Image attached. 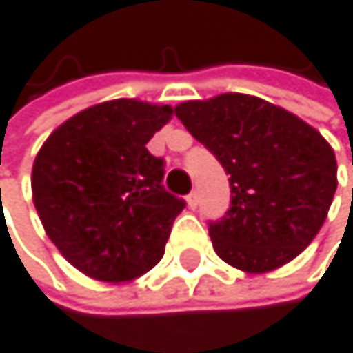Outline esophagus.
I'll use <instances>...</instances> for the list:
<instances>
[{
	"label": "esophagus",
	"instance_id": "obj_1",
	"mask_svg": "<svg viewBox=\"0 0 353 353\" xmlns=\"http://www.w3.org/2000/svg\"><path fill=\"white\" fill-rule=\"evenodd\" d=\"M186 203H188V208H190V210H194V208L199 205V194H196V192H190V194L186 196Z\"/></svg>",
	"mask_w": 353,
	"mask_h": 353
}]
</instances>
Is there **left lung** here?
Returning <instances> with one entry per match:
<instances>
[{"instance_id":"1","label":"left lung","mask_w":353,"mask_h":353,"mask_svg":"<svg viewBox=\"0 0 353 353\" xmlns=\"http://www.w3.org/2000/svg\"><path fill=\"white\" fill-rule=\"evenodd\" d=\"M175 116L230 175V208L210 222L216 254L254 275L296 259L322 228L336 190V159L320 131L243 92L184 101Z\"/></svg>"}]
</instances>
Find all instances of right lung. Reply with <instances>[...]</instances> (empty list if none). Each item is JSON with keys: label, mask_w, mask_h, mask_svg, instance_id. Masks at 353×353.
Listing matches in <instances>:
<instances>
[{"label": "right lung", "mask_w": 353, "mask_h": 353, "mask_svg": "<svg viewBox=\"0 0 353 353\" xmlns=\"http://www.w3.org/2000/svg\"><path fill=\"white\" fill-rule=\"evenodd\" d=\"M171 116V105L112 99L65 120L39 148L31 171L37 216L84 275L127 283L163 259L186 203L163 188V159L145 143Z\"/></svg>", "instance_id": "add662e5"}]
</instances>
